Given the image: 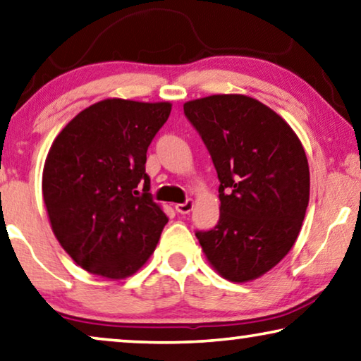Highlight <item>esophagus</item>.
I'll return each mask as SVG.
<instances>
[{
	"label": "esophagus",
	"mask_w": 361,
	"mask_h": 361,
	"mask_svg": "<svg viewBox=\"0 0 361 361\" xmlns=\"http://www.w3.org/2000/svg\"><path fill=\"white\" fill-rule=\"evenodd\" d=\"M192 206H195V202H192V201H186L183 204H175V211L178 214H190L192 211Z\"/></svg>",
	"instance_id": "34e87169"
}]
</instances>
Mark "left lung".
Wrapping results in <instances>:
<instances>
[{
	"label": "left lung",
	"mask_w": 361,
	"mask_h": 361,
	"mask_svg": "<svg viewBox=\"0 0 361 361\" xmlns=\"http://www.w3.org/2000/svg\"><path fill=\"white\" fill-rule=\"evenodd\" d=\"M183 109L220 181L219 222L196 233L199 245L224 279L255 281L298 238L310 202L303 144L281 115L248 95H209Z\"/></svg>",
	"instance_id": "obj_1"
}]
</instances>
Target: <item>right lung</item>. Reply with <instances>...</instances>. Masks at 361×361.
I'll list each match as a JSON object with an SVG mask.
<instances>
[{"label": "right lung", "mask_w": 361, "mask_h": 361, "mask_svg": "<svg viewBox=\"0 0 361 361\" xmlns=\"http://www.w3.org/2000/svg\"><path fill=\"white\" fill-rule=\"evenodd\" d=\"M170 111V102L105 99L78 113L53 141L43 202L61 248L84 271L121 281L157 246L169 219L150 199L146 154Z\"/></svg>", "instance_id": "add662e5"}]
</instances>
